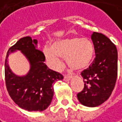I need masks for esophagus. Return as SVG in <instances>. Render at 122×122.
Wrapping results in <instances>:
<instances>
[{
    "label": "esophagus",
    "instance_id": "1",
    "mask_svg": "<svg viewBox=\"0 0 122 122\" xmlns=\"http://www.w3.org/2000/svg\"><path fill=\"white\" fill-rule=\"evenodd\" d=\"M72 78V75H66L64 76L63 80H64L65 81H69V80H71Z\"/></svg>",
    "mask_w": 122,
    "mask_h": 122
}]
</instances>
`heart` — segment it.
I'll use <instances>...</instances> for the list:
<instances>
[{"mask_svg": "<svg viewBox=\"0 0 122 122\" xmlns=\"http://www.w3.org/2000/svg\"><path fill=\"white\" fill-rule=\"evenodd\" d=\"M44 54L50 66L59 71L63 66L62 58H66L68 65L75 70L88 67L94 57V45L86 38L71 37L54 42L51 46L44 48Z\"/></svg>", "mask_w": 122, "mask_h": 122, "instance_id": "b5f03b06", "label": "heart"}]
</instances>
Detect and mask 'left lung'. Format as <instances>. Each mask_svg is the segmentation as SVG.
<instances>
[{
	"label": "left lung",
	"mask_w": 122,
	"mask_h": 122,
	"mask_svg": "<svg viewBox=\"0 0 122 122\" xmlns=\"http://www.w3.org/2000/svg\"><path fill=\"white\" fill-rule=\"evenodd\" d=\"M92 39L96 56L89 68L81 72L84 89L77 96L82 105L96 107L112 94L117 77V50L105 35L94 32Z\"/></svg>",
	"instance_id": "obj_1"
}]
</instances>
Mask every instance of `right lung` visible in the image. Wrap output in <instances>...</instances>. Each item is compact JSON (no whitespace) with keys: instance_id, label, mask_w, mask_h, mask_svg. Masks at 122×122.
Masks as SVG:
<instances>
[{"instance_id":"right-lung-1","label":"right lung","mask_w":122,"mask_h":122,"mask_svg":"<svg viewBox=\"0 0 122 122\" xmlns=\"http://www.w3.org/2000/svg\"><path fill=\"white\" fill-rule=\"evenodd\" d=\"M37 42L30 36L19 39L8 50L5 62V80L9 95L17 105L28 111L47 109L54 95L52 84L63 78L61 73L47 68L45 54L36 49ZM16 49L21 50L31 63L30 71L24 77L14 75L6 63L9 54Z\"/></svg>"}]
</instances>
